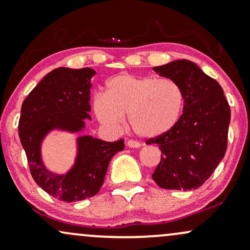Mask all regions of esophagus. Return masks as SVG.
<instances>
[{
    "instance_id": "34e87169",
    "label": "esophagus",
    "mask_w": 250,
    "mask_h": 250,
    "mask_svg": "<svg viewBox=\"0 0 250 250\" xmlns=\"http://www.w3.org/2000/svg\"><path fill=\"white\" fill-rule=\"evenodd\" d=\"M126 145L130 148H139L140 146H142V144L136 142V140H127V142H126Z\"/></svg>"
}]
</instances>
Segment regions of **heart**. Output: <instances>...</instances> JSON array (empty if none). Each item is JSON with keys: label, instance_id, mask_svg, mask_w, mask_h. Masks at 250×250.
Returning a JSON list of instances; mask_svg holds the SVG:
<instances>
[{"label": "heart", "instance_id": "heart-1", "mask_svg": "<svg viewBox=\"0 0 250 250\" xmlns=\"http://www.w3.org/2000/svg\"><path fill=\"white\" fill-rule=\"evenodd\" d=\"M184 101L183 90L173 79L120 73L106 82L105 95L95 96L92 108L97 120L110 130H119L128 114L137 134L155 138L177 124Z\"/></svg>", "mask_w": 250, "mask_h": 250}]
</instances>
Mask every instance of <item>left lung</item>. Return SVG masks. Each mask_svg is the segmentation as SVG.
Here are the masks:
<instances>
[{
    "label": "left lung",
    "instance_id": "left-lung-1",
    "mask_svg": "<svg viewBox=\"0 0 250 250\" xmlns=\"http://www.w3.org/2000/svg\"><path fill=\"white\" fill-rule=\"evenodd\" d=\"M153 70L180 85L185 105L173 128L146 143L163 153L152 178L161 188L195 189L224 159L230 107L221 85L193 62L173 61Z\"/></svg>",
    "mask_w": 250,
    "mask_h": 250
}]
</instances>
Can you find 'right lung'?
Instances as JSON below:
<instances>
[{
    "instance_id": "right-lung-1",
    "label": "right lung",
    "mask_w": 250,
    "mask_h": 250,
    "mask_svg": "<svg viewBox=\"0 0 250 250\" xmlns=\"http://www.w3.org/2000/svg\"><path fill=\"white\" fill-rule=\"evenodd\" d=\"M90 67H58L44 76L24 99L21 108L19 134L28 158L30 173L41 188L64 202L84 200L96 195L104 183L110 160L124 149V140L108 143L91 136L76 139L75 163L64 174L51 172L44 165L42 144L50 132H81L89 112Z\"/></svg>"
}]
</instances>
